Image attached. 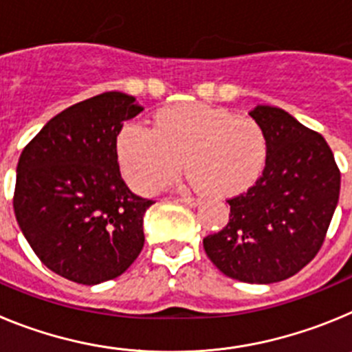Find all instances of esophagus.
<instances>
[{
  "label": "esophagus",
  "mask_w": 352,
  "mask_h": 352,
  "mask_svg": "<svg viewBox=\"0 0 352 352\" xmlns=\"http://www.w3.org/2000/svg\"><path fill=\"white\" fill-rule=\"evenodd\" d=\"M176 201H179V203L186 204V206H190V208H195L201 204V199H194V197H179L176 199Z\"/></svg>",
  "instance_id": "1"
}]
</instances>
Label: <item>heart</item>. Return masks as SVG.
Returning <instances> with one entry per match:
<instances>
[{
  "mask_svg": "<svg viewBox=\"0 0 352 352\" xmlns=\"http://www.w3.org/2000/svg\"><path fill=\"white\" fill-rule=\"evenodd\" d=\"M116 151L125 179L142 194L167 185L185 158L194 188L231 195L247 190L263 174L268 138L254 118L204 104H183L160 111L153 129L123 125Z\"/></svg>",
  "mask_w": 352,
  "mask_h": 352,
  "instance_id": "b5f03b06",
  "label": "heart"
}]
</instances>
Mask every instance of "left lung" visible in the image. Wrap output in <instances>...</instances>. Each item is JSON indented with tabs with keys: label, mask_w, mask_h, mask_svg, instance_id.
Here are the masks:
<instances>
[{
	"label": "left lung",
	"mask_w": 352,
	"mask_h": 352,
	"mask_svg": "<svg viewBox=\"0 0 352 352\" xmlns=\"http://www.w3.org/2000/svg\"><path fill=\"white\" fill-rule=\"evenodd\" d=\"M250 116L268 138V160L247 192L229 199V222L203 239L223 275L273 284L296 275L321 248L340 194V170L321 133L284 109L257 105Z\"/></svg>",
	"instance_id": "1"
}]
</instances>
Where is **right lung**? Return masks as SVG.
<instances>
[{
    "instance_id": "1",
    "label": "right lung",
    "mask_w": 352,
    "mask_h": 352,
    "mask_svg": "<svg viewBox=\"0 0 352 352\" xmlns=\"http://www.w3.org/2000/svg\"><path fill=\"white\" fill-rule=\"evenodd\" d=\"M141 111L135 96L102 93L56 114L21 153L15 219L36 257L68 280H113L141 254L153 201L126 186L116 151L123 121Z\"/></svg>"
}]
</instances>
